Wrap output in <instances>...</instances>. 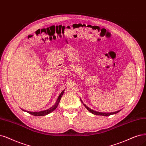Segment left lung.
<instances>
[{
  "label": "left lung",
  "mask_w": 146,
  "mask_h": 146,
  "mask_svg": "<svg viewBox=\"0 0 146 146\" xmlns=\"http://www.w3.org/2000/svg\"><path fill=\"white\" fill-rule=\"evenodd\" d=\"M80 101H81L82 102V101L80 100ZM83 105L85 106V107L87 109V110L88 111H90L91 113H92V114H94V115H103V116H109V115H112V114H117V113H118V112H120L121 110H119V111H115V112H98V111H94L93 110H91V108H88L87 105H86L85 104H84L83 102H82Z\"/></svg>",
  "instance_id": "left-lung-1"
}]
</instances>
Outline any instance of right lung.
Segmentation results:
<instances>
[{
  "label": "right lung",
  "mask_w": 146,
  "mask_h": 146,
  "mask_svg": "<svg viewBox=\"0 0 146 146\" xmlns=\"http://www.w3.org/2000/svg\"><path fill=\"white\" fill-rule=\"evenodd\" d=\"M64 90H63L62 92H61V93L59 94V96H58V99L56 100V102L55 104L53 106H52L51 108H48V109H47L46 110L42 111H39V112H31V111H25L24 110H22V109H21V110H22L23 111H26L27 112H28L29 114H30L31 115H33L34 116H44V115H47V114H49V113L53 112L54 110H55L58 104H59V102H60V100H61V99L62 98V95L64 94Z\"/></svg>",
  "instance_id": "right-lung-1"
}]
</instances>
